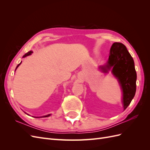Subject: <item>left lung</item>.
<instances>
[{"instance_id":"left-lung-1","label":"left lung","mask_w":150,"mask_h":150,"mask_svg":"<svg viewBox=\"0 0 150 150\" xmlns=\"http://www.w3.org/2000/svg\"><path fill=\"white\" fill-rule=\"evenodd\" d=\"M104 72L112 68V74L118 79L122 90V103L125 110L132 99L137 90V72L133 57L124 44L113 43L110 49L107 64L101 66Z\"/></svg>"}]
</instances>
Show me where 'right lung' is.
Here are the masks:
<instances>
[{"label":"right lung","instance_id":"add662e5","mask_svg":"<svg viewBox=\"0 0 150 150\" xmlns=\"http://www.w3.org/2000/svg\"><path fill=\"white\" fill-rule=\"evenodd\" d=\"M33 51H29L28 53H26L25 54V55L23 56V57H26V56H29V55H30V54H32V53H33ZM21 64V62L20 63V64H18L17 65V66L16 67V69H17V68L18 67H19V65ZM50 115H45V116H41V117H48V116H49Z\"/></svg>","mask_w":150,"mask_h":150}]
</instances>
